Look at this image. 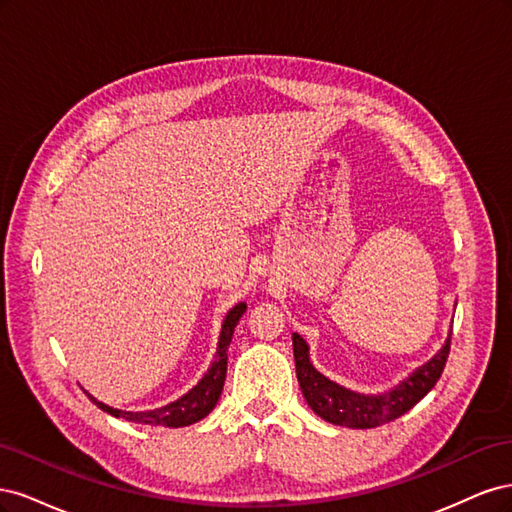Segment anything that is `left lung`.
<instances>
[{
  "mask_svg": "<svg viewBox=\"0 0 512 512\" xmlns=\"http://www.w3.org/2000/svg\"><path fill=\"white\" fill-rule=\"evenodd\" d=\"M292 350L299 386L307 406L333 425L371 429L391 423L401 414H406L436 386L444 371L448 352H451V333H448L444 346L431 361L414 369L406 380L393 386L389 393L380 395L354 393L329 380L327 376H322L312 361H309V348L299 333H292Z\"/></svg>",
  "mask_w": 512,
  "mask_h": 512,
  "instance_id": "8db88e82",
  "label": "left lung"
}]
</instances>
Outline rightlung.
Listing matches in <instances>:
<instances>
[{
    "label": "right lung",
    "mask_w": 512,
    "mask_h": 512,
    "mask_svg": "<svg viewBox=\"0 0 512 512\" xmlns=\"http://www.w3.org/2000/svg\"><path fill=\"white\" fill-rule=\"evenodd\" d=\"M247 309L245 303H237L235 307L230 309L224 318L222 324V333H220V342H218V352H215V359L211 363V367L207 369V374L203 376L192 391L185 393L183 397H179L173 404H168L164 408H156V410H147V412H126V410H117L102 404L94 395L87 397L94 401V404L104 410L106 414L117 416V418H126V421L132 423H143V425H162V427H188L192 423H198L200 418H205L218 399L222 395L224 389V380H226V365H228V346L232 342V333H235V327L239 318L243 316V312Z\"/></svg>",
    "instance_id": "obj_1"
}]
</instances>
